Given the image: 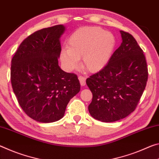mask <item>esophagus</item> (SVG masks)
<instances>
[{"mask_svg":"<svg viewBox=\"0 0 159 159\" xmlns=\"http://www.w3.org/2000/svg\"><path fill=\"white\" fill-rule=\"evenodd\" d=\"M78 79L80 80V84L82 86H84L86 84V78L83 76H79L78 77Z\"/></svg>","mask_w":159,"mask_h":159,"instance_id":"34e87169","label":"esophagus"}]
</instances>
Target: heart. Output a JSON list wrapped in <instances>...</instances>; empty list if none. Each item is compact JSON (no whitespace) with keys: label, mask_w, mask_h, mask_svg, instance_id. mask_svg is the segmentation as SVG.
<instances>
[{"label":"heart","mask_w":159,"mask_h":159,"mask_svg":"<svg viewBox=\"0 0 159 159\" xmlns=\"http://www.w3.org/2000/svg\"><path fill=\"white\" fill-rule=\"evenodd\" d=\"M116 41L113 34L98 27H85L77 30L68 40V47L60 54L62 66L69 71L77 68L82 58L86 71L96 73L107 66L113 56Z\"/></svg>","instance_id":"heart-1"}]
</instances>
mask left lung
<instances>
[{
    "mask_svg": "<svg viewBox=\"0 0 159 159\" xmlns=\"http://www.w3.org/2000/svg\"><path fill=\"white\" fill-rule=\"evenodd\" d=\"M120 33L123 42L107 66L86 80L93 94L89 113L106 123L123 119L135 110L149 75L144 51L137 41L128 32Z\"/></svg>",
    "mask_w": 159,
    "mask_h": 159,
    "instance_id": "obj_1",
    "label": "left lung"
}]
</instances>
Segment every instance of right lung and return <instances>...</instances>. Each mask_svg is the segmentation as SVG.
<instances>
[{"mask_svg": "<svg viewBox=\"0 0 159 159\" xmlns=\"http://www.w3.org/2000/svg\"><path fill=\"white\" fill-rule=\"evenodd\" d=\"M62 25L38 30L25 39L11 61L12 89L25 113L36 121L52 123L64 116L80 91L77 75L61 69Z\"/></svg>", "mask_w": 159, "mask_h": 159, "instance_id": "obj_1", "label": "right lung"}]
</instances>
